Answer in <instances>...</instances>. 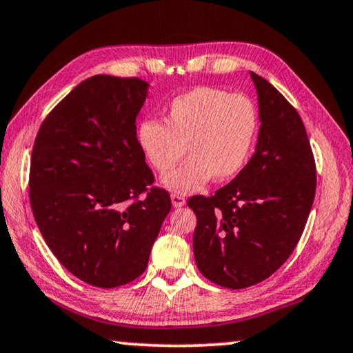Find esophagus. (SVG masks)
I'll use <instances>...</instances> for the list:
<instances>
[{"mask_svg": "<svg viewBox=\"0 0 353 353\" xmlns=\"http://www.w3.org/2000/svg\"><path fill=\"white\" fill-rule=\"evenodd\" d=\"M172 203H173V207H183L186 203V199H185V196H181V194L173 192L172 194Z\"/></svg>", "mask_w": 353, "mask_h": 353, "instance_id": "esophagus-1", "label": "esophagus"}]
</instances>
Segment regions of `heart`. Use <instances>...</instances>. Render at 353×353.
Listing matches in <instances>:
<instances>
[{
  "instance_id": "obj_1",
  "label": "heart",
  "mask_w": 353,
  "mask_h": 353,
  "mask_svg": "<svg viewBox=\"0 0 353 353\" xmlns=\"http://www.w3.org/2000/svg\"><path fill=\"white\" fill-rule=\"evenodd\" d=\"M254 134L256 113L247 97L202 85L170 101L164 124L143 122L139 143L162 175L175 168L186 148L189 159L164 183L173 191L191 192L212 176L214 181L236 176L247 164Z\"/></svg>"
}]
</instances>
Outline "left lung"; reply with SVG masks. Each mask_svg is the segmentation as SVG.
Instances as JSON below:
<instances>
[{
  "label": "left lung",
  "mask_w": 353,
  "mask_h": 353,
  "mask_svg": "<svg viewBox=\"0 0 353 353\" xmlns=\"http://www.w3.org/2000/svg\"><path fill=\"white\" fill-rule=\"evenodd\" d=\"M256 151L239 175L210 197L192 196V247L199 270L219 287L240 290L270 277L303 236L312 208L316 168L303 119L256 73Z\"/></svg>",
  "instance_id": "8db88e82"
}]
</instances>
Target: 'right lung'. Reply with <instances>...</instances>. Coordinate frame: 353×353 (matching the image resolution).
I'll use <instances>...</instances> for the list:
<instances>
[{
	"mask_svg": "<svg viewBox=\"0 0 353 353\" xmlns=\"http://www.w3.org/2000/svg\"><path fill=\"white\" fill-rule=\"evenodd\" d=\"M146 95L139 78L92 76L46 116L33 145V216L55 258L92 287L140 277L172 208L137 139Z\"/></svg>",
	"mask_w": 353,
	"mask_h": 353,
	"instance_id": "1",
	"label": "right lung"
}]
</instances>
